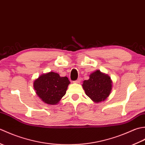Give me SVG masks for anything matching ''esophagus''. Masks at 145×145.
<instances>
[{"label":"esophagus","mask_w":145,"mask_h":145,"mask_svg":"<svg viewBox=\"0 0 145 145\" xmlns=\"http://www.w3.org/2000/svg\"><path fill=\"white\" fill-rule=\"evenodd\" d=\"M80 80H81V78H78L77 80H76L73 81V83H80Z\"/></svg>","instance_id":"obj_1"}]
</instances>
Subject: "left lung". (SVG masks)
I'll list each match as a JSON object with an SVG mask.
<instances>
[{"instance_id":"8db88e82","label":"left lung","mask_w":145,"mask_h":145,"mask_svg":"<svg viewBox=\"0 0 145 145\" xmlns=\"http://www.w3.org/2000/svg\"><path fill=\"white\" fill-rule=\"evenodd\" d=\"M112 82L108 75L97 70L90 75V78L84 81L83 88L86 95L95 102L103 101L109 96Z\"/></svg>"}]
</instances>
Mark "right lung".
Segmentation results:
<instances>
[{
    "label": "right lung",
    "instance_id": "obj_1",
    "mask_svg": "<svg viewBox=\"0 0 145 145\" xmlns=\"http://www.w3.org/2000/svg\"><path fill=\"white\" fill-rule=\"evenodd\" d=\"M70 83L67 76L61 77L57 73L49 72L35 80L33 87L36 93L44 102L55 105L65 95Z\"/></svg>",
    "mask_w": 145,
    "mask_h": 145
}]
</instances>
